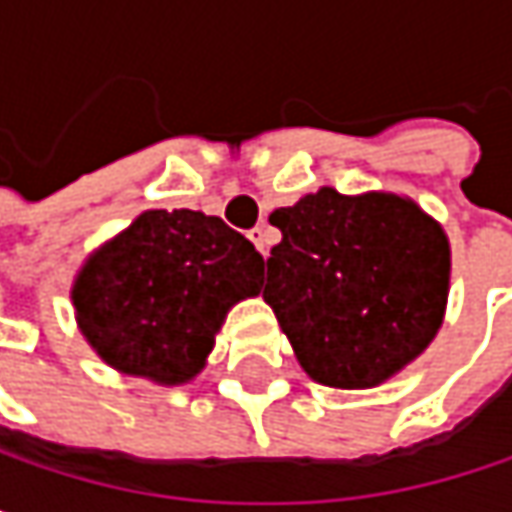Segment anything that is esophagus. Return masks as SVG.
<instances>
[{"instance_id": "1", "label": "esophagus", "mask_w": 512, "mask_h": 512, "mask_svg": "<svg viewBox=\"0 0 512 512\" xmlns=\"http://www.w3.org/2000/svg\"><path fill=\"white\" fill-rule=\"evenodd\" d=\"M249 240L255 243L257 252L266 257V252H269V237H266V228H260V225H257V228H252V231H249Z\"/></svg>"}]
</instances>
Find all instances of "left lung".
I'll list each match as a JSON object with an SVG mask.
<instances>
[{
  "label": "left lung",
  "instance_id": "8db88e82",
  "mask_svg": "<svg viewBox=\"0 0 512 512\" xmlns=\"http://www.w3.org/2000/svg\"><path fill=\"white\" fill-rule=\"evenodd\" d=\"M272 305L305 373L332 388H373L436 338L451 278L445 231L412 201L323 186L269 216Z\"/></svg>",
  "mask_w": 512,
  "mask_h": 512
}]
</instances>
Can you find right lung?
Instances as JSON below:
<instances>
[{"mask_svg":"<svg viewBox=\"0 0 512 512\" xmlns=\"http://www.w3.org/2000/svg\"><path fill=\"white\" fill-rule=\"evenodd\" d=\"M263 257L219 216L148 210L82 266L76 320L115 370L192 379L234 302L260 293Z\"/></svg>","mask_w":512,"mask_h":512,"instance_id":"obj_1","label":"right lung"}]
</instances>
